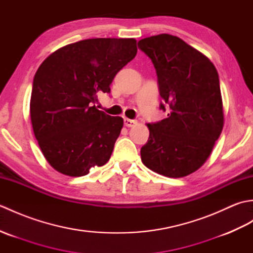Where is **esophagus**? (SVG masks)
<instances>
[{"label": "esophagus", "mask_w": 253, "mask_h": 253, "mask_svg": "<svg viewBox=\"0 0 253 253\" xmlns=\"http://www.w3.org/2000/svg\"><path fill=\"white\" fill-rule=\"evenodd\" d=\"M137 122L133 121V120H129V118H124V124H125V126L127 127H132L133 125H135Z\"/></svg>", "instance_id": "obj_1"}]
</instances>
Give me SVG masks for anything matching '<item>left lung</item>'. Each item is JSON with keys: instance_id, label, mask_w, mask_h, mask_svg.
<instances>
[{"instance_id": "left-lung-1", "label": "left lung", "mask_w": 253, "mask_h": 253, "mask_svg": "<svg viewBox=\"0 0 253 253\" xmlns=\"http://www.w3.org/2000/svg\"><path fill=\"white\" fill-rule=\"evenodd\" d=\"M138 47L152 61L164 120L148 124L142 163L166 177L189 175L206 162L224 125L218 74L209 58L180 38H144Z\"/></svg>"}]
</instances>
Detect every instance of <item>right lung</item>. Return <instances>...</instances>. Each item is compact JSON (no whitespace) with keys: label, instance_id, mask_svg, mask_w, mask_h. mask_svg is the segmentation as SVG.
<instances>
[{"label":"right lung","instance_id":"1","mask_svg":"<svg viewBox=\"0 0 253 253\" xmlns=\"http://www.w3.org/2000/svg\"><path fill=\"white\" fill-rule=\"evenodd\" d=\"M137 54L135 39L96 38L61 47L35 75L32 128L44 158L67 176H84L110 160L124 125L96 109L116 74Z\"/></svg>","mask_w":253,"mask_h":253}]
</instances>
